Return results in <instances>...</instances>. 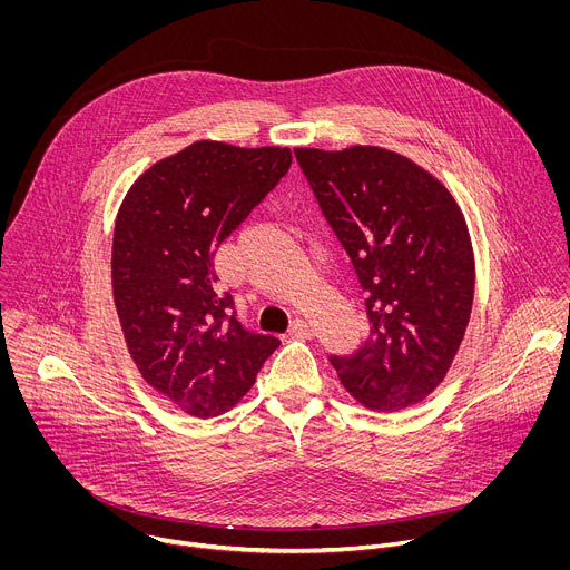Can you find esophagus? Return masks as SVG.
Wrapping results in <instances>:
<instances>
[{
  "label": "esophagus",
  "instance_id": "1",
  "mask_svg": "<svg viewBox=\"0 0 570 570\" xmlns=\"http://www.w3.org/2000/svg\"><path fill=\"white\" fill-rule=\"evenodd\" d=\"M288 334H291V336H306V338H311V336L315 334V330H313L311 322H306V320H302V317H295V320L291 322Z\"/></svg>",
  "mask_w": 570,
  "mask_h": 570
}]
</instances>
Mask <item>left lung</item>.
I'll return each instance as SVG.
<instances>
[{"mask_svg": "<svg viewBox=\"0 0 570 570\" xmlns=\"http://www.w3.org/2000/svg\"><path fill=\"white\" fill-rule=\"evenodd\" d=\"M295 159L365 293L367 338L330 363L367 409H409L440 385L464 338L475 279L464 216L399 153L295 148Z\"/></svg>", "mask_w": 570, "mask_h": 570, "instance_id": "left-lung-1", "label": "left lung"}]
</instances>
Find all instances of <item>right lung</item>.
<instances>
[{"label":"right lung","mask_w":570,"mask_h":570,"mask_svg":"<svg viewBox=\"0 0 570 570\" xmlns=\"http://www.w3.org/2000/svg\"><path fill=\"white\" fill-rule=\"evenodd\" d=\"M288 167V148L196 141L153 165L121 203L112 293L128 352L146 383L194 417L232 409L279 347L236 320L214 255Z\"/></svg>","instance_id":"obj_1"}]
</instances>
